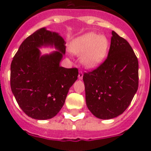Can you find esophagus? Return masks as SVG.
<instances>
[{"label": "esophagus", "mask_w": 151, "mask_h": 151, "mask_svg": "<svg viewBox=\"0 0 151 151\" xmlns=\"http://www.w3.org/2000/svg\"><path fill=\"white\" fill-rule=\"evenodd\" d=\"M82 78H83V73H82V70H80V71L78 72V78H79V79H82Z\"/></svg>", "instance_id": "esophagus-1"}]
</instances>
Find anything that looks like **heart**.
<instances>
[{"instance_id":"1","label":"heart","mask_w":151,"mask_h":151,"mask_svg":"<svg viewBox=\"0 0 151 151\" xmlns=\"http://www.w3.org/2000/svg\"><path fill=\"white\" fill-rule=\"evenodd\" d=\"M109 41L104 35L89 32L73 41L70 50L73 54L82 56V61L88 68H95L106 58Z\"/></svg>"}]
</instances>
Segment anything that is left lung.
<instances>
[{
  "instance_id": "1",
  "label": "left lung",
  "mask_w": 151,
  "mask_h": 151,
  "mask_svg": "<svg viewBox=\"0 0 151 151\" xmlns=\"http://www.w3.org/2000/svg\"><path fill=\"white\" fill-rule=\"evenodd\" d=\"M83 81L86 104L93 115L110 119L122 114L138 88V60L129 42L113 31L106 59L84 73Z\"/></svg>"
}]
</instances>
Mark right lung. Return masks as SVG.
Instances as JSON below:
<instances>
[{
	"label": "right lung",
	"instance_id": "add662e5",
	"mask_svg": "<svg viewBox=\"0 0 151 151\" xmlns=\"http://www.w3.org/2000/svg\"><path fill=\"white\" fill-rule=\"evenodd\" d=\"M54 45L59 52L41 56L38 47ZM66 53L63 38L41 28L22 41L10 66V87L19 107L28 116L45 120L55 116L68 91L78 78L77 68L60 66Z\"/></svg>",
	"mask_w": 151,
	"mask_h": 151
}]
</instances>
